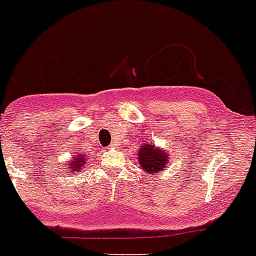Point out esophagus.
Here are the masks:
<instances>
[{"label": "esophagus", "instance_id": "obj_1", "mask_svg": "<svg viewBox=\"0 0 256 256\" xmlns=\"http://www.w3.org/2000/svg\"><path fill=\"white\" fill-rule=\"evenodd\" d=\"M114 145H115V144H111V145H110V148H112V146H114Z\"/></svg>", "mask_w": 256, "mask_h": 256}]
</instances>
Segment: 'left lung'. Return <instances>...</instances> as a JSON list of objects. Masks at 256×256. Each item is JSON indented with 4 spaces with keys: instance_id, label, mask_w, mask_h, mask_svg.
Instances as JSON below:
<instances>
[{
    "instance_id": "1",
    "label": "left lung",
    "mask_w": 256,
    "mask_h": 256,
    "mask_svg": "<svg viewBox=\"0 0 256 256\" xmlns=\"http://www.w3.org/2000/svg\"><path fill=\"white\" fill-rule=\"evenodd\" d=\"M140 167L148 174L150 172H159L168 164V155L163 150L156 149L154 144L144 142L142 146H140L138 152Z\"/></svg>"
}]
</instances>
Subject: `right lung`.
I'll return each instance as SVG.
<instances>
[{"instance_id":"add662e5","label":"right lung","mask_w":256,"mask_h":256,"mask_svg":"<svg viewBox=\"0 0 256 256\" xmlns=\"http://www.w3.org/2000/svg\"><path fill=\"white\" fill-rule=\"evenodd\" d=\"M86 163V158H85V154L82 152H78L75 156H72L71 162L67 163V168H68V172H75L80 171L82 167Z\"/></svg>"}]
</instances>
